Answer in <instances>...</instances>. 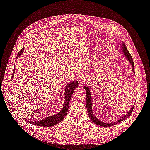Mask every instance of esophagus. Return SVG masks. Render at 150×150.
Here are the masks:
<instances>
[{"label": "esophagus", "mask_w": 150, "mask_h": 150, "mask_svg": "<svg viewBox=\"0 0 150 150\" xmlns=\"http://www.w3.org/2000/svg\"><path fill=\"white\" fill-rule=\"evenodd\" d=\"M78 79L80 85H83L85 82V78L83 76H79Z\"/></svg>", "instance_id": "34e87169"}]
</instances>
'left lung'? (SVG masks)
Instances as JSON below:
<instances>
[{"instance_id": "left-lung-1", "label": "left lung", "mask_w": 150, "mask_h": 150, "mask_svg": "<svg viewBox=\"0 0 150 150\" xmlns=\"http://www.w3.org/2000/svg\"><path fill=\"white\" fill-rule=\"evenodd\" d=\"M122 52L124 54V55H125V57H127V58L128 59V60L130 62V63L131 64L132 66V71L134 72V73H135V70H134V62H133V59L132 58L130 54V53L129 52V51H128V49L126 47L125 45L122 42ZM83 88L86 90V109L88 111V114L89 115V117L90 118V120L95 124L99 125V126H101V127H110V126H112V125H115L122 121H123L124 120H125L127 118L129 117L130 116V115L131 114V113L132 112V111L134 110V108L135 107V103L134 105H133V107H132V108L131 109V110L126 114L125 115L124 117H121V118H120L119 120H118L117 121L114 122H110V123H107V122H102L101 121L99 120L98 118H96L94 114L92 112V96L91 95V93H90V89H89V87L88 86H85L83 87Z\"/></svg>"}]
</instances>
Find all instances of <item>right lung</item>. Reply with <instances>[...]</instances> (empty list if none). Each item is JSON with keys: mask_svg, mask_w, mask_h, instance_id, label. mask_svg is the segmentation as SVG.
<instances>
[{"mask_svg": "<svg viewBox=\"0 0 150 150\" xmlns=\"http://www.w3.org/2000/svg\"><path fill=\"white\" fill-rule=\"evenodd\" d=\"M23 50H24V47H23L19 52L17 58H18L22 54V53L23 52ZM13 73L14 72H13V74L12 75V78L13 77ZM78 86V82L76 81L75 82L69 83L67 85L66 89H65V102L64 103L63 108L60 112L38 121H35V122L32 121L29 122L35 125H38L40 127H51L60 122L62 120H63V119L65 117V116L67 114V112L68 111V108H69V101L71 98V96H72V93L75 89L77 88Z\"/></svg>", "mask_w": 150, "mask_h": 150, "instance_id": "add662e5", "label": "right lung"}]
</instances>
